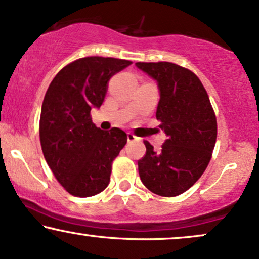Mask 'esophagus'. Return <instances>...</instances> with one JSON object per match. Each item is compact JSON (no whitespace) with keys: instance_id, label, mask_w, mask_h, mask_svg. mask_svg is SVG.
<instances>
[{"instance_id":"esophagus-1","label":"esophagus","mask_w":259,"mask_h":259,"mask_svg":"<svg viewBox=\"0 0 259 259\" xmlns=\"http://www.w3.org/2000/svg\"><path fill=\"white\" fill-rule=\"evenodd\" d=\"M126 138H127V142H134V141H136V140H138V138H136V136L132 133H127Z\"/></svg>"}]
</instances>
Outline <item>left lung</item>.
I'll return each mask as SVG.
<instances>
[{
	"label": "left lung",
	"mask_w": 259,
	"mask_h": 259,
	"mask_svg": "<svg viewBox=\"0 0 259 259\" xmlns=\"http://www.w3.org/2000/svg\"><path fill=\"white\" fill-rule=\"evenodd\" d=\"M157 82V119L166 140L160 151L145 141L138 161L142 183L154 194L176 197L189 189L207 167L217 138V121L200 79L172 62H136Z\"/></svg>",
	"instance_id": "left-lung-1"
}]
</instances>
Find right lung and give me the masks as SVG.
I'll list each match as a JSON object with an SVG mask.
<instances>
[{
    "label": "right lung",
    "instance_id": "1",
    "mask_svg": "<svg viewBox=\"0 0 259 259\" xmlns=\"http://www.w3.org/2000/svg\"><path fill=\"white\" fill-rule=\"evenodd\" d=\"M132 61L88 57L71 62L47 90L39 119V139L47 164L70 194L87 198L110 183L112 161L126 143L119 127L104 132L90 118L100 108L113 74Z\"/></svg>",
    "mask_w": 259,
    "mask_h": 259
}]
</instances>
